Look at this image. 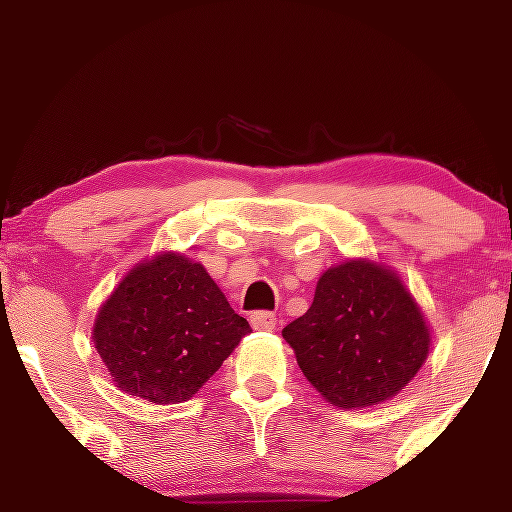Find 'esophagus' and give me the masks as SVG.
I'll return each mask as SVG.
<instances>
[{
    "label": "esophagus",
    "instance_id": "esophagus-1",
    "mask_svg": "<svg viewBox=\"0 0 512 512\" xmlns=\"http://www.w3.org/2000/svg\"><path fill=\"white\" fill-rule=\"evenodd\" d=\"M251 327L258 329V331H272L277 327V315L270 313V310H256V313H251Z\"/></svg>",
    "mask_w": 512,
    "mask_h": 512
}]
</instances>
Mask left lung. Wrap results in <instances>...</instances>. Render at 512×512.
Instances as JSON below:
<instances>
[{"instance_id":"obj_1","label":"left lung","mask_w":512,"mask_h":512,"mask_svg":"<svg viewBox=\"0 0 512 512\" xmlns=\"http://www.w3.org/2000/svg\"><path fill=\"white\" fill-rule=\"evenodd\" d=\"M282 336L296 350L303 376L343 409L400 393L430 348L414 298L395 272L369 261L324 272L308 313L289 322Z\"/></svg>"}]
</instances>
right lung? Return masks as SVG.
<instances>
[{
  "mask_svg": "<svg viewBox=\"0 0 512 512\" xmlns=\"http://www.w3.org/2000/svg\"><path fill=\"white\" fill-rule=\"evenodd\" d=\"M249 331L202 265L159 254L103 303L94 343L119 388L176 404L190 400Z\"/></svg>",
  "mask_w": 512,
  "mask_h": 512,
  "instance_id": "1",
  "label": "right lung"
}]
</instances>
